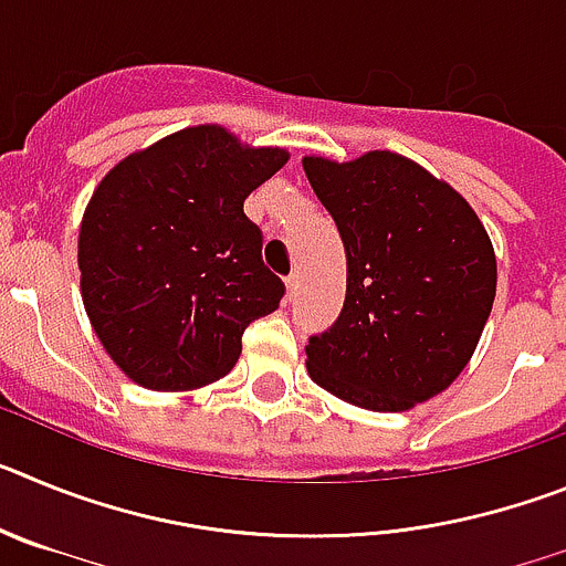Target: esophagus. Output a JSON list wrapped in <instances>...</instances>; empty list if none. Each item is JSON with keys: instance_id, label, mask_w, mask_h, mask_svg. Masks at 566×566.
Here are the masks:
<instances>
[{"instance_id": "obj_1", "label": "esophagus", "mask_w": 566, "mask_h": 566, "mask_svg": "<svg viewBox=\"0 0 566 566\" xmlns=\"http://www.w3.org/2000/svg\"><path fill=\"white\" fill-rule=\"evenodd\" d=\"M297 286H300L297 274H289V277H286V297H289V300H292L294 294H297Z\"/></svg>"}]
</instances>
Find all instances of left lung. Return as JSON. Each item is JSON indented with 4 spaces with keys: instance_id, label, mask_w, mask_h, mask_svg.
I'll use <instances>...</instances> for the list:
<instances>
[{
    "instance_id": "1",
    "label": "left lung",
    "mask_w": 566,
    "mask_h": 566,
    "mask_svg": "<svg viewBox=\"0 0 566 566\" xmlns=\"http://www.w3.org/2000/svg\"><path fill=\"white\" fill-rule=\"evenodd\" d=\"M303 169L345 247L337 323L306 345L308 377L365 411L442 394L476 352L496 300V254L451 184L405 155H306Z\"/></svg>"
}]
</instances>
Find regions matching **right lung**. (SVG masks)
<instances>
[{"instance_id":"right-lung-1","label":"right lung","mask_w":566,"mask_h":566,"mask_svg":"<svg viewBox=\"0 0 566 566\" xmlns=\"http://www.w3.org/2000/svg\"><path fill=\"white\" fill-rule=\"evenodd\" d=\"M286 161L198 124L104 175L78 229L82 300L133 382L192 391L227 377L249 323L280 306L283 280L263 266L243 201Z\"/></svg>"}]
</instances>
